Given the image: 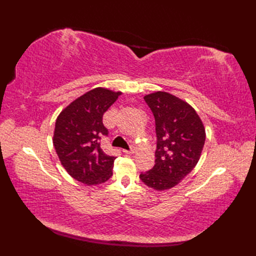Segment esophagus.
<instances>
[{
  "label": "esophagus",
  "mask_w": 256,
  "mask_h": 256,
  "mask_svg": "<svg viewBox=\"0 0 256 256\" xmlns=\"http://www.w3.org/2000/svg\"><path fill=\"white\" fill-rule=\"evenodd\" d=\"M125 154H128V155H132L135 153V148H133V146H131V148H130L128 150H124Z\"/></svg>",
  "instance_id": "34e87169"
}]
</instances>
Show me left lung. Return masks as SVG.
I'll return each instance as SVG.
<instances>
[{"label":"left lung","instance_id":"left-lung-1","mask_svg":"<svg viewBox=\"0 0 256 256\" xmlns=\"http://www.w3.org/2000/svg\"><path fill=\"white\" fill-rule=\"evenodd\" d=\"M155 118L157 150L155 166L142 172V182L155 190L177 186L192 172L202 153L206 130L188 102L165 91L144 96Z\"/></svg>","mask_w":256,"mask_h":256}]
</instances>
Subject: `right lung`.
Segmentation results:
<instances>
[{
	"mask_svg": "<svg viewBox=\"0 0 256 256\" xmlns=\"http://www.w3.org/2000/svg\"><path fill=\"white\" fill-rule=\"evenodd\" d=\"M121 94L98 86L69 103L57 116L52 143L62 165L76 180L94 186L112 176L116 157L100 148L101 136L108 134L102 118Z\"/></svg>",
	"mask_w": 256,
	"mask_h": 256,
	"instance_id": "1",
	"label": "right lung"
}]
</instances>
